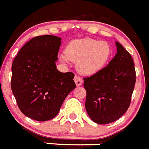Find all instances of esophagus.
Wrapping results in <instances>:
<instances>
[{"mask_svg":"<svg viewBox=\"0 0 149 149\" xmlns=\"http://www.w3.org/2000/svg\"><path fill=\"white\" fill-rule=\"evenodd\" d=\"M74 81L75 83H76V86H81L83 83V80H82L81 78L80 77V76H76L74 77Z\"/></svg>","mask_w":149,"mask_h":149,"instance_id":"34e87169","label":"esophagus"}]
</instances>
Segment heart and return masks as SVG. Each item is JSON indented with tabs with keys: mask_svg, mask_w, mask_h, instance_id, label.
<instances>
[{
	"mask_svg": "<svg viewBox=\"0 0 149 149\" xmlns=\"http://www.w3.org/2000/svg\"><path fill=\"white\" fill-rule=\"evenodd\" d=\"M112 55V48L107 42L89 37L70 41L65 47L64 62L76 63L78 71L84 75H93L104 67Z\"/></svg>",
	"mask_w": 149,
	"mask_h": 149,
	"instance_id": "obj_1",
	"label": "heart"
}]
</instances>
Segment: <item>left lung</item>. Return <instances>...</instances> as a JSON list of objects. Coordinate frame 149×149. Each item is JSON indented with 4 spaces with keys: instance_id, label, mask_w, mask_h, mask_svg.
<instances>
[{
    "instance_id": "obj_1",
    "label": "left lung",
    "mask_w": 149,
    "mask_h": 149,
    "mask_svg": "<svg viewBox=\"0 0 149 149\" xmlns=\"http://www.w3.org/2000/svg\"><path fill=\"white\" fill-rule=\"evenodd\" d=\"M116 46V55L107 65L84 78L86 109L89 118L98 124L112 123L125 113L136 84L131 55L118 42Z\"/></svg>"
}]
</instances>
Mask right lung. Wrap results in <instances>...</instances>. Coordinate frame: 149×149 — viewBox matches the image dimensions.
Returning a JSON list of instances; mask_svg holds the SVG:
<instances>
[{
  "instance_id": "right-lung-1",
  "label": "right lung",
  "mask_w": 149,
  "mask_h": 149,
  "mask_svg": "<svg viewBox=\"0 0 149 149\" xmlns=\"http://www.w3.org/2000/svg\"><path fill=\"white\" fill-rule=\"evenodd\" d=\"M61 39L52 35L33 37L12 63V92L26 116L37 121L55 118L68 94L76 88L74 73H61L55 61Z\"/></svg>"
}]
</instances>
